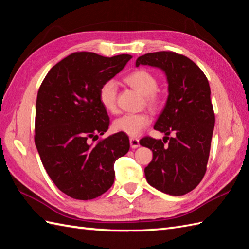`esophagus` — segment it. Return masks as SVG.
Segmentation results:
<instances>
[{
    "label": "esophagus",
    "instance_id": "34e87169",
    "mask_svg": "<svg viewBox=\"0 0 249 249\" xmlns=\"http://www.w3.org/2000/svg\"><path fill=\"white\" fill-rule=\"evenodd\" d=\"M129 142H130L131 148H138L140 146V142H139V140L137 138H130Z\"/></svg>",
    "mask_w": 249,
    "mask_h": 249
}]
</instances>
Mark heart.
Instances as JSON below:
<instances>
[{"label":"heart","mask_w":249,"mask_h":249,"mask_svg":"<svg viewBox=\"0 0 249 249\" xmlns=\"http://www.w3.org/2000/svg\"><path fill=\"white\" fill-rule=\"evenodd\" d=\"M125 82L144 94L145 102L152 109H159L163 103L162 94L157 90V76L146 69H137L125 76ZM99 102L109 113L118 111V84L113 79L105 81L99 89ZM151 116L147 112L129 113L121 116L112 123V129L129 137H138L151 123Z\"/></svg>","instance_id":"b5f03b06"}]
</instances>
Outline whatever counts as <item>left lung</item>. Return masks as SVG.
Returning <instances> with one entry per match:
<instances>
[{
    "label": "left lung",
    "mask_w": 249,
    "mask_h": 249,
    "mask_svg": "<svg viewBox=\"0 0 249 249\" xmlns=\"http://www.w3.org/2000/svg\"><path fill=\"white\" fill-rule=\"evenodd\" d=\"M139 65L164 70L169 91L155 125L166 137L163 141L151 137L140 141L152 150V160L145 168L146 180L162 193L183 196L199 185L207 168L214 127L208 80L195 62L169 50L139 56ZM170 133L174 137H168Z\"/></svg>",
    "instance_id": "left-lung-1"
}]
</instances>
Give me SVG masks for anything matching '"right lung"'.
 Here are the masks:
<instances>
[{
    "label": "right lung",
    "instance_id": "right-lung-1",
    "mask_svg": "<svg viewBox=\"0 0 249 249\" xmlns=\"http://www.w3.org/2000/svg\"><path fill=\"white\" fill-rule=\"evenodd\" d=\"M131 59L94 53L69 54L49 70L37 91L35 143L43 166L62 193L91 200L114 182L113 165L129 150L124 133L99 139L109 117L99 102V89Z\"/></svg>",
    "mask_w": 249,
    "mask_h": 249
}]
</instances>
